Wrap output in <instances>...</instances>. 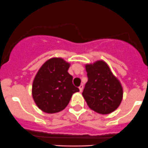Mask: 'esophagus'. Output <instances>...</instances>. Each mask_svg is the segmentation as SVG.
I'll return each instance as SVG.
<instances>
[{
  "label": "esophagus",
  "mask_w": 148,
  "mask_h": 148,
  "mask_svg": "<svg viewBox=\"0 0 148 148\" xmlns=\"http://www.w3.org/2000/svg\"><path fill=\"white\" fill-rule=\"evenodd\" d=\"M79 91L80 92L82 91V90H83V85H82V84H81V85H80L79 87Z\"/></svg>",
  "instance_id": "obj_1"
}]
</instances>
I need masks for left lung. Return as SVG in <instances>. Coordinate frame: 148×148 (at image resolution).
Wrapping results in <instances>:
<instances>
[{"label":"left lung","instance_id":"left-lung-1","mask_svg":"<svg viewBox=\"0 0 148 148\" xmlns=\"http://www.w3.org/2000/svg\"><path fill=\"white\" fill-rule=\"evenodd\" d=\"M88 80L82 95L92 110L101 114H108L119 106L123 89L110 68L103 61L85 66Z\"/></svg>","mask_w":148,"mask_h":148}]
</instances>
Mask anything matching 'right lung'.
<instances>
[{"label": "right lung", "mask_w": 148, "mask_h": 148, "mask_svg": "<svg viewBox=\"0 0 148 148\" xmlns=\"http://www.w3.org/2000/svg\"><path fill=\"white\" fill-rule=\"evenodd\" d=\"M70 64L61 58L47 61L36 74L32 84V97L40 110L54 114L64 110L74 93L79 91L73 84L68 72Z\"/></svg>", "instance_id": "right-lung-1"}]
</instances>
